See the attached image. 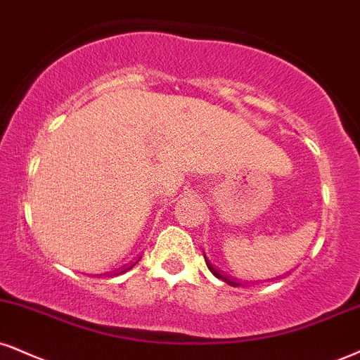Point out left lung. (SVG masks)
<instances>
[{"mask_svg":"<svg viewBox=\"0 0 360 360\" xmlns=\"http://www.w3.org/2000/svg\"><path fill=\"white\" fill-rule=\"evenodd\" d=\"M205 259H206V265H207V268H210V271L211 274H213L216 278H219V280H223V281H226L228 285H231V287H240V283H238V281H235V280H231V278H228L226 275H223L221 271L218 270V268H214L213 266V263L210 262V259H207V257L205 255Z\"/></svg>","mask_w":360,"mask_h":360,"instance_id":"left-lung-1","label":"left lung"}]
</instances>
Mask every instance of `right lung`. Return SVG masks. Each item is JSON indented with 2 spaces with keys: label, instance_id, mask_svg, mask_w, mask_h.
<instances>
[{
  "label": "right lung",
  "instance_id": "right-lung-1",
  "mask_svg": "<svg viewBox=\"0 0 360 360\" xmlns=\"http://www.w3.org/2000/svg\"><path fill=\"white\" fill-rule=\"evenodd\" d=\"M137 262H141V258H139V259H137ZM137 262H134V263H132V265H129V266H127V268H125V270H122V274H124V271H127V270H131V268H134V266H136V263H137Z\"/></svg>",
  "mask_w": 360,
  "mask_h": 360
}]
</instances>
